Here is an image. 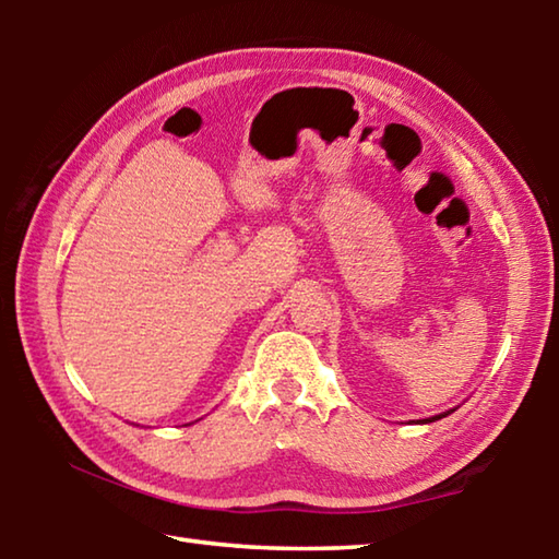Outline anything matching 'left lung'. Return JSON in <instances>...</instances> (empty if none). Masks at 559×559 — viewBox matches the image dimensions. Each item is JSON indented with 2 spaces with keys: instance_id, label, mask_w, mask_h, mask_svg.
<instances>
[{
  "instance_id": "obj_1",
  "label": "left lung",
  "mask_w": 559,
  "mask_h": 559,
  "mask_svg": "<svg viewBox=\"0 0 559 559\" xmlns=\"http://www.w3.org/2000/svg\"><path fill=\"white\" fill-rule=\"evenodd\" d=\"M453 412V409H451ZM451 412H443V414H437V416H431V419H424L421 424H429V421H437V419H443V416H447V414H451Z\"/></svg>"
}]
</instances>
